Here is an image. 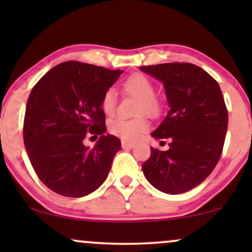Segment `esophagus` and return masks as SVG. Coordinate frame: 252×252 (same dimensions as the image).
<instances>
[{
    "label": "esophagus",
    "mask_w": 252,
    "mask_h": 252,
    "mask_svg": "<svg viewBox=\"0 0 252 252\" xmlns=\"http://www.w3.org/2000/svg\"><path fill=\"white\" fill-rule=\"evenodd\" d=\"M122 148L123 149H131L134 148V143H130V142H122Z\"/></svg>",
    "instance_id": "1"
}]
</instances>
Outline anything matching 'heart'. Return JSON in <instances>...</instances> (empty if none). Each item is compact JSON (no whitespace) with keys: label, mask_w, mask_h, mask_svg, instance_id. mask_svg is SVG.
I'll use <instances>...</instances> for the list:
<instances>
[{"label":"heart","mask_w":252,"mask_h":252,"mask_svg":"<svg viewBox=\"0 0 252 252\" xmlns=\"http://www.w3.org/2000/svg\"><path fill=\"white\" fill-rule=\"evenodd\" d=\"M122 88L126 94L138 99L136 114H144L150 117H155L160 114V102L155 97V86L149 78L143 74H134L123 83ZM116 102L117 94L115 90H106L100 103L103 111L106 115H111L116 108ZM108 126L109 131L114 136L126 142H134L148 130V122L142 116L131 118V120L117 117L110 121Z\"/></svg>","instance_id":"1"}]
</instances>
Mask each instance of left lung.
I'll list each match as a JSON object with an SVG mask.
<instances>
[{
    "label": "left lung",
    "instance_id": "1",
    "mask_svg": "<svg viewBox=\"0 0 252 252\" xmlns=\"http://www.w3.org/2000/svg\"><path fill=\"white\" fill-rule=\"evenodd\" d=\"M140 70L162 83L169 111L152 132L169 140L166 152L150 148L142 164L152 186L180 194L200 185L220 158L227 130V110L218 83L199 66L168 63Z\"/></svg>",
    "mask_w": 252,
    "mask_h": 252
}]
</instances>
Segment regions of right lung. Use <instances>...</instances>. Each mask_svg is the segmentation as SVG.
<instances>
[{
    "instance_id": "1",
    "label": "right lung",
    "mask_w": 252,
    "mask_h": 252,
    "mask_svg": "<svg viewBox=\"0 0 252 252\" xmlns=\"http://www.w3.org/2000/svg\"><path fill=\"white\" fill-rule=\"evenodd\" d=\"M122 73L66 62L48 71L32 90L25 114V147L39 179L53 192L82 198L108 178L121 141L105 134L100 103ZM86 132L100 135L94 149L83 146Z\"/></svg>"
}]
</instances>
